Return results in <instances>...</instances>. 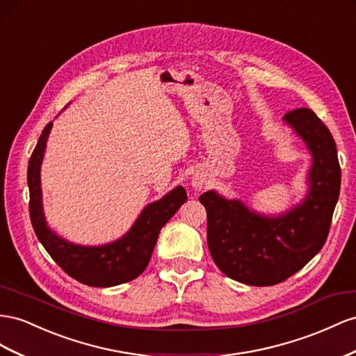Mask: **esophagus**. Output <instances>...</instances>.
I'll return each instance as SVG.
<instances>
[{"label": "esophagus", "mask_w": 356, "mask_h": 356, "mask_svg": "<svg viewBox=\"0 0 356 356\" xmlns=\"http://www.w3.org/2000/svg\"><path fill=\"white\" fill-rule=\"evenodd\" d=\"M193 186L196 187V190H202V188L205 187V182H204V179H202V178L195 177V179H193Z\"/></svg>", "instance_id": "1"}]
</instances>
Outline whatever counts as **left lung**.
<instances>
[{
  "label": "left lung",
  "instance_id": "left-lung-1",
  "mask_svg": "<svg viewBox=\"0 0 356 356\" xmlns=\"http://www.w3.org/2000/svg\"><path fill=\"white\" fill-rule=\"evenodd\" d=\"M284 120L313 154L310 193L302 205L286 216L266 218L216 191L199 197L207 209L208 248L218 270L252 286L282 283L321 252L340 195L341 169L328 127L309 108L287 112Z\"/></svg>",
  "mask_w": 356,
  "mask_h": 356
}]
</instances>
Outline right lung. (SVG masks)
Returning <instances> with one entry per match:
<instances>
[{"mask_svg": "<svg viewBox=\"0 0 356 356\" xmlns=\"http://www.w3.org/2000/svg\"><path fill=\"white\" fill-rule=\"evenodd\" d=\"M52 127L46 124L28 161L30 218L38 241L64 273L74 280L92 287H109L127 283L145 271L156 247L160 229L187 200L182 187H177L159 202L148 205L130 232L120 241L102 247H81L52 234L44 223L40 191V165Z\"/></svg>", "mask_w": 356, "mask_h": 356, "instance_id": "obj_1", "label": "right lung"}]
</instances>
